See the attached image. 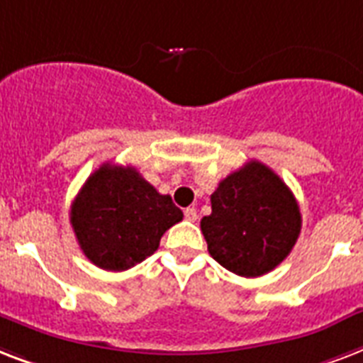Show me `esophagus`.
<instances>
[{
    "label": "esophagus",
    "mask_w": 363,
    "mask_h": 363,
    "mask_svg": "<svg viewBox=\"0 0 363 363\" xmlns=\"http://www.w3.org/2000/svg\"><path fill=\"white\" fill-rule=\"evenodd\" d=\"M185 220L187 221H196V218H199V213H196V208L195 206H189V208H185Z\"/></svg>",
    "instance_id": "esophagus-1"
}]
</instances>
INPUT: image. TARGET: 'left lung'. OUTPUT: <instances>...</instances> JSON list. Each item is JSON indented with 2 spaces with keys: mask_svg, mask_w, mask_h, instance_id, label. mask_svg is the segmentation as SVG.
<instances>
[{
  "mask_svg": "<svg viewBox=\"0 0 363 363\" xmlns=\"http://www.w3.org/2000/svg\"><path fill=\"white\" fill-rule=\"evenodd\" d=\"M212 213L201 220L208 252L227 271L255 278L280 265L301 233V212L289 187L259 161L221 179Z\"/></svg>",
  "mask_w": 363,
  "mask_h": 363,
  "instance_id": "obj_1",
  "label": "left lung"
}]
</instances>
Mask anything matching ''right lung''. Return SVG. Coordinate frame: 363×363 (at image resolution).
<instances>
[{
  "instance_id": "right-lung-1",
  "label": "right lung",
  "mask_w": 363,
  "mask_h": 363,
  "mask_svg": "<svg viewBox=\"0 0 363 363\" xmlns=\"http://www.w3.org/2000/svg\"><path fill=\"white\" fill-rule=\"evenodd\" d=\"M184 212L136 168L102 164L72 202L69 221L83 254L104 271H126L155 254Z\"/></svg>"
}]
</instances>
